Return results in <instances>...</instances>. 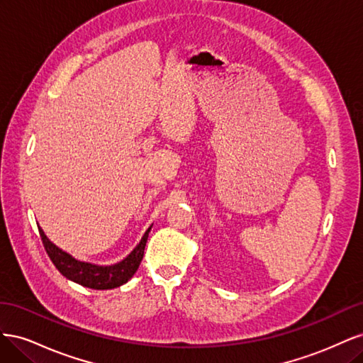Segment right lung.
<instances>
[{
  "mask_svg": "<svg viewBox=\"0 0 363 363\" xmlns=\"http://www.w3.org/2000/svg\"><path fill=\"white\" fill-rule=\"evenodd\" d=\"M150 230L151 228L147 230L139 245L131 251L123 262H119L112 267H96L92 265V263L75 260L72 256L68 255V252L62 251L52 242H50V239L42 232L40 227L39 235L48 257L54 263V267L60 271L62 276L91 289H113L121 286V284L127 283L138 271L140 260L144 257V250Z\"/></svg>",
  "mask_w": 363,
  "mask_h": 363,
  "instance_id": "1",
  "label": "right lung"
}]
</instances>
